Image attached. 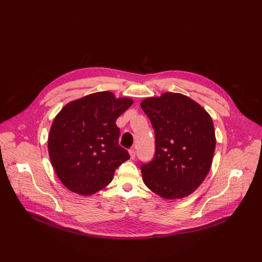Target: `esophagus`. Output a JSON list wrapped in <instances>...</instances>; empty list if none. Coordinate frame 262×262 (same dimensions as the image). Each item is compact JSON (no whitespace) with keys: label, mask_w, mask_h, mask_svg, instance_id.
I'll use <instances>...</instances> for the list:
<instances>
[{"label":"esophagus","mask_w":262,"mask_h":262,"mask_svg":"<svg viewBox=\"0 0 262 262\" xmlns=\"http://www.w3.org/2000/svg\"><path fill=\"white\" fill-rule=\"evenodd\" d=\"M129 155H130V159H135L136 158V150L134 148H132L129 150Z\"/></svg>","instance_id":"esophagus-1"}]
</instances>
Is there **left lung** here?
Here are the masks:
<instances>
[{"mask_svg":"<svg viewBox=\"0 0 262 262\" xmlns=\"http://www.w3.org/2000/svg\"><path fill=\"white\" fill-rule=\"evenodd\" d=\"M141 107L156 137L155 158L142 166L144 183L165 200L190 195L212 163L216 140L209 112L188 96L173 92L146 98Z\"/></svg>","mask_w":262,"mask_h":262,"instance_id":"obj_1","label":"left lung"}]
</instances>
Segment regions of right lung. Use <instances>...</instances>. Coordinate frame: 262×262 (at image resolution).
Listing matches in <instances>:
<instances>
[{"label":"right lung","instance_id":"right-lung-1","mask_svg":"<svg viewBox=\"0 0 262 262\" xmlns=\"http://www.w3.org/2000/svg\"><path fill=\"white\" fill-rule=\"evenodd\" d=\"M134 103L110 91L96 92L64 105L51 126L48 147L61 183L80 195L107 186L115 169L129 159L118 144L116 119Z\"/></svg>","mask_w":262,"mask_h":262}]
</instances>
